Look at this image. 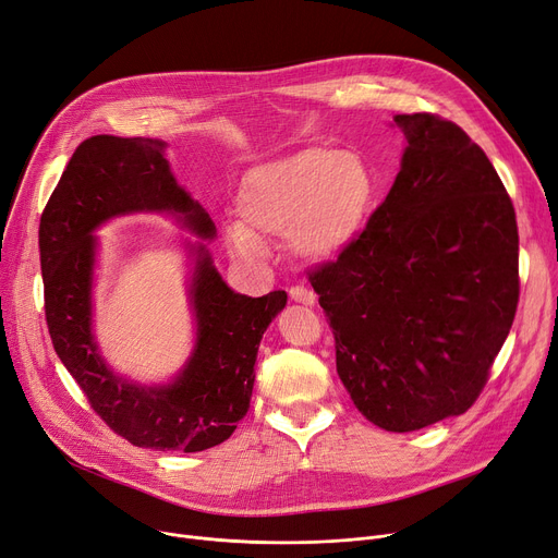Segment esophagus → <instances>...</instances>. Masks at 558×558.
<instances>
[{
    "label": "esophagus",
    "instance_id": "obj_1",
    "mask_svg": "<svg viewBox=\"0 0 558 558\" xmlns=\"http://www.w3.org/2000/svg\"><path fill=\"white\" fill-rule=\"evenodd\" d=\"M288 295H290V300L293 302H300V304H315V300H317V295L313 293L311 288H306V286H293L288 290Z\"/></svg>",
    "mask_w": 558,
    "mask_h": 558
}]
</instances>
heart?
Listing matches in <instances>:
<instances>
[{
	"label": "heart",
	"mask_w": 558,
	"mask_h": 558,
	"mask_svg": "<svg viewBox=\"0 0 558 558\" xmlns=\"http://www.w3.org/2000/svg\"><path fill=\"white\" fill-rule=\"evenodd\" d=\"M375 197V177L354 151L308 147L281 161L254 168L238 189L235 208L243 225H227L233 256L263 260L256 233L288 235L295 254L329 258L361 231Z\"/></svg>",
	"instance_id": "obj_1"
}]
</instances>
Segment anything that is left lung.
I'll use <instances>...</instances> for the list:
<instances>
[{"mask_svg":"<svg viewBox=\"0 0 558 558\" xmlns=\"http://www.w3.org/2000/svg\"><path fill=\"white\" fill-rule=\"evenodd\" d=\"M402 170L365 229L308 272L354 407L386 432L465 413L513 325L518 222L484 149L434 113L395 116Z\"/></svg>","mask_w":558,"mask_h":558,"instance_id":"left-lung-1","label":"left lung"}]
</instances>
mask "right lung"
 <instances>
[{"label":"right lung","instance_id":"1","mask_svg":"<svg viewBox=\"0 0 558 558\" xmlns=\"http://www.w3.org/2000/svg\"><path fill=\"white\" fill-rule=\"evenodd\" d=\"M138 210H170L197 235H216L206 210L170 174L161 141L93 136L78 145L38 229L47 329L88 404L118 436L161 452H204L225 442L245 417L258 342L288 295L233 293L204 245L193 247L197 344L189 365L170 386L124 381L104 365L90 331L93 231Z\"/></svg>","mask_w":558,"mask_h":558}]
</instances>
